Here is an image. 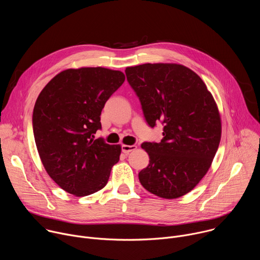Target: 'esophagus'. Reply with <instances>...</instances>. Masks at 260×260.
<instances>
[{
    "label": "esophagus",
    "instance_id": "1",
    "mask_svg": "<svg viewBox=\"0 0 260 260\" xmlns=\"http://www.w3.org/2000/svg\"><path fill=\"white\" fill-rule=\"evenodd\" d=\"M137 149V146L136 145H122L121 146V151L123 152V153H125V154H128L129 152H132V151H134V150H136Z\"/></svg>",
    "mask_w": 260,
    "mask_h": 260
}]
</instances>
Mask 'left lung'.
Returning a JSON list of instances; mask_svg holds the SVG:
<instances>
[{"label": "left lung", "instance_id": "left-lung-1", "mask_svg": "<svg viewBox=\"0 0 260 260\" xmlns=\"http://www.w3.org/2000/svg\"><path fill=\"white\" fill-rule=\"evenodd\" d=\"M149 126L163 125L159 143L144 142L149 164L139 172L150 193L176 199L193 190L217 151L221 123L203 80L180 64H142L125 69Z\"/></svg>", "mask_w": 260, "mask_h": 260}]
</instances>
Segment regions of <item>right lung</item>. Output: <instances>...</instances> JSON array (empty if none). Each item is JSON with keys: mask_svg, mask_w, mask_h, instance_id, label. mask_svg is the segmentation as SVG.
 I'll return each instance as SVG.
<instances>
[{"mask_svg": "<svg viewBox=\"0 0 260 260\" xmlns=\"http://www.w3.org/2000/svg\"><path fill=\"white\" fill-rule=\"evenodd\" d=\"M125 79L103 67L67 69L39 95L32 113L36 145L51 179L64 191L81 197L103 189L121 147L95 139L101 112Z\"/></svg>", "mask_w": 260, "mask_h": 260, "instance_id": "obj_1", "label": "right lung"}]
</instances>
